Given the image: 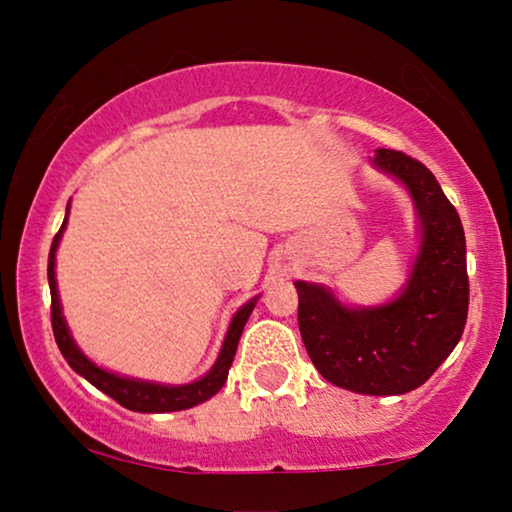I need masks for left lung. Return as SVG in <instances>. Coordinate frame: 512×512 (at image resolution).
<instances>
[{"label":"left lung","instance_id":"1","mask_svg":"<svg viewBox=\"0 0 512 512\" xmlns=\"http://www.w3.org/2000/svg\"><path fill=\"white\" fill-rule=\"evenodd\" d=\"M375 170L408 191L419 249L401 291L380 305H347L331 286L298 279V326L321 377L368 396L422 387L464 333L466 237L431 170L401 151L377 149Z\"/></svg>","mask_w":512,"mask_h":512}]
</instances>
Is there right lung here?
I'll use <instances>...</instances> for the list:
<instances>
[{
  "label": "right lung",
  "mask_w": 512,
  "mask_h": 512,
  "mask_svg": "<svg viewBox=\"0 0 512 512\" xmlns=\"http://www.w3.org/2000/svg\"><path fill=\"white\" fill-rule=\"evenodd\" d=\"M69 219V205L65 221L58 230V235L53 237L51 254H48V286H51V321H53V335L55 342H58L62 356L69 363V368L74 373H79L83 380H88L93 387H97L102 394L114 398L116 403H121L123 408L135 410V412H177V410H188L193 405H200L219 394V389L228 380V370L233 366L237 342H240V335L244 331V324H247L249 314L254 312L258 298L254 296L249 303H244L240 310L233 314L230 319L226 338H223L221 352L216 356L214 366L207 370L205 375L198 377V380L186 382V384H163V382H151V380H137V377L118 375L114 370H107L97 366L93 359H88L86 354L81 352V347L76 345L72 338V331H69L65 314H62L60 296H58V279H55V254H58L62 233L67 228Z\"/></svg>",
  "instance_id": "right-lung-1"
}]
</instances>
